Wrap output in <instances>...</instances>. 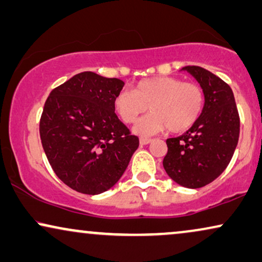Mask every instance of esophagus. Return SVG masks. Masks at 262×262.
Wrapping results in <instances>:
<instances>
[{
  "instance_id": "esophagus-1",
  "label": "esophagus",
  "mask_w": 262,
  "mask_h": 262,
  "mask_svg": "<svg viewBox=\"0 0 262 262\" xmlns=\"http://www.w3.org/2000/svg\"><path fill=\"white\" fill-rule=\"evenodd\" d=\"M152 141V139H148V138H140V144L141 145H147L150 144Z\"/></svg>"
}]
</instances>
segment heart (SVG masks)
<instances>
[{
	"mask_svg": "<svg viewBox=\"0 0 262 262\" xmlns=\"http://www.w3.org/2000/svg\"><path fill=\"white\" fill-rule=\"evenodd\" d=\"M205 95L201 85L175 77H151L139 81L133 92L121 91L114 100L115 110L124 123H133L150 107L151 112L135 125L144 137L164 130H186L201 117Z\"/></svg>",
	"mask_w": 262,
	"mask_h": 262,
	"instance_id": "1",
	"label": "heart"
}]
</instances>
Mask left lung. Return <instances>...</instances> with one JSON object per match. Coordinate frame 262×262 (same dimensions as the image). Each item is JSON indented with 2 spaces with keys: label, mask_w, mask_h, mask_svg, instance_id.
<instances>
[{
  "label": "left lung",
  "mask_w": 262,
  "mask_h": 262,
  "mask_svg": "<svg viewBox=\"0 0 262 262\" xmlns=\"http://www.w3.org/2000/svg\"><path fill=\"white\" fill-rule=\"evenodd\" d=\"M184 70L203 88L204 110L186 133L167 139L163 167L175 183L200 188L214 181L230 163L239 139V115L226 82L201 66H185Z\"/></svg>",
  "instance_id": "obj_1"
}]
</instances>
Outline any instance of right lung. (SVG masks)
Masks as SVG:
<instances>
[{"label":"right lung","instance_id":"1","mask_svg":"<svg viewBox=\"0 0 262 262\" xmlns=\"http://www.w3.org/2000/svg\"><path fill=\"white\" fill-rule=\"evenodd\" d=\"M123 81L85 71L54 88L39 120L49 164L62 183L85 194L120 180L139 138L118 120L114 100Z\"/></svg>","mask_w":262,"mask_h":262}]
</instances>
